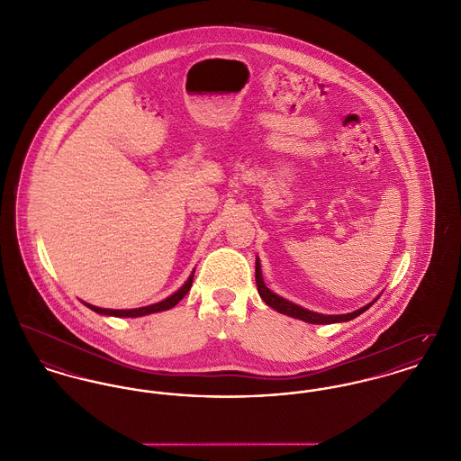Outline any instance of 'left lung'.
<instances>
[{"label":"left lung","mask_w":461,"mask_h":461,"mask_svg":"<svg viewBox=\"0 0 461 461\" xmlns=\"http://www.w3.org/2000/svg\"><path fill=\"white\" fill-rule=\"evenodd\" d=\"M255 282H257L258 295L262 297V301H264L267 306H271L273 310H276V312H280V313H284V315H289V317L304 321V322H310V324H336V322L352 321V319H356L357 315H361L363 312H366L378 299L377 295L372 303L365 304L363 308L354 310V312H350V313H341V315H324V313H317V312L306 310V308L295 304L293 301H289V299H285V297H282V295H278V294H275L266 287L264 278H262V269H260V260H258V257L255 258Z\"/></svg>","instance_id":"8db88e82"}]
</instances>
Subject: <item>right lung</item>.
<instances>
[{"instance_id":"obj_1","label":"right lung","mask_w":461,"mask_h":461,"mask_svg":"<svg viewBox=\"0 0 461 461\" xmlns=\"http://www.w3.org/2000/svg\"><path fill=\"white\" fill-rule=\"evenodd\" d=\"M194 273L195 269L192 271V275L188 276V280L176 291L174 294H170L168 297H166L164 301H158L155 304H149V306H142V308H131V310H111V308H100V306H93L89 303H84L89 310L100 313V315H109V317H144V315H149V313H158V312H166L170 310L172 306H176L192 287V282H194Z\"/></svg>"}]
</instances>
